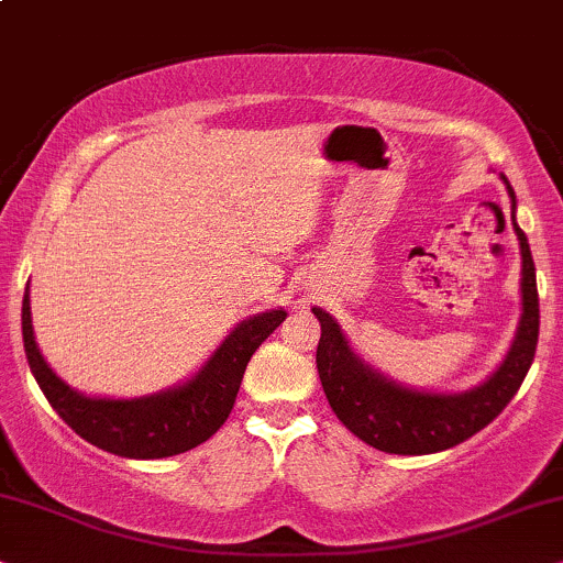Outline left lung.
I'll return each mask as SVG.
<instances>
[{
    "label": "left lung",
    "instance_id": "1",
    "mask_svg": "<svg viewBox=\"0 0 563 563\" xmlns=\"http://www.w3.org/2000/svg\"><path fill=\"white\" fill-rule=\"evenodd\" d=\"M501 179L509 189L511 225H515L519 252H522V319H519L517 338L504 364L481 387L462 395H429L405 389L372 372L347 347L340 324L327 311L314 309L322 324V338L317 345V372L327 400L345 429L372 444L374 450L389 454H431L457 446L460 441L486 429L507 408L530 372L540 330L536 265H532L528 236L515 220V189L509 187L507 176Z\"/></svg>",
    "mask_w": 563,
    "mask_h": 563
}]
</instances>
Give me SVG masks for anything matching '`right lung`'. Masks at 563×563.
Wrapping results in <instances>:
<instances>
[{
  "label": "right lung",
  "mask_w": 563,
  "mask_h": 563,
  "mask_svg": "<svg viewBox=\"0 0 563 563\" xmlns=\"http://www.w3.org/2000/svg\"><path fill=\"white\" fill-rule=\"evenodd\" d=\"M283 319V309L246 319L225 338L195 379L140 400H98L69 389L48 368L35 345L27 290L23 296V345L41 393L69 429L119 457L161 460L195 450L225 423L236 402L249 358Z\"/></svg>",
  "instance_id": "right-lung-1"
}]
</instances>
